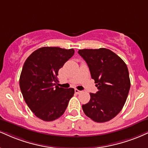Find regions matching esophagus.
Returning a JSON list of instances; mask_svg holds the SVG:
<instances>
[{"label":"esophagus","mask_w":148,"mask_h":148,"mask_svg":"<svg viewBox=\"0 0 148 148\" xmlns=\"http://www.w3.org/2000/svg\"><path fill=\"white\" fill-rule=\"evenodd\" d=\"M74 91H75V93L77 94L81 93V91H80V90H77V89H75V90H74Z\"/></svg>","instance_id":"34e87169"}]
</instances>
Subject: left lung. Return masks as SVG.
<instances>
[{
	"instance_id": "left-lung-1",
	"label": "left lung",
	"mask_w": 148,
	"mask_h": 148,
	"mask_svg": "<svg viewBox=\"0 0 148 148\" xmlns=\"http://www.w3.org/2000/svg\"><path fill=\"white\" fill-rule=\"evenodd\" d=\"M88 64L98 91L90 93V100L83 105L87 116L97 123L111 120L121 111L130 88L127 65L112 51L106 48L78 51Z\"/></svg>"
}]
</instances>
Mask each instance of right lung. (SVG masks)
<instances>
[{"instance_id": "obj_1", "label": "right lung", "mask_w": 148, "mask_h": 148, "mask_svg": "<svg viewBox=\"0 0 148 148\" xmlns=\"http://www.w3.org/2000/svg\"><path fill=\"white\" fill-rule=\"evenodd\" d=\"M74 54V49L40 47L23 65L19 80L21 91L29 109L42 121H52L61 116L74 96V88L56 85L58 70Z\"/></svg>"}]
</instances>
